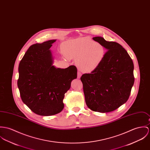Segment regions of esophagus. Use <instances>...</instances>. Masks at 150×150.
<instances>
[{
	"mask_svg": "<svg viewBox=\"0 0 150 150\" xmlns=\"http://www.w3.org/2000/svg\"><path fill=\"white\" fill-rule=\"evenodd\" d=\"M82 74L81 73L80 71H79L78 72H77V78H79V79H80V77H81V76Z\"/></svg>",
	"mask_w": 150,
	"mask_h": 150,
	"instance_id": "34e87169",
	"label": "esophagus"
}]
</instances>
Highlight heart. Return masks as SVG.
Instances as JSON below:
<instances>
[{"label": "heart", "instance_id": "1", "mask_svg": "<svg viewBox=\"0 0 150 150\" xmlns=\"http://www.w3.org/2000/svg\"><path fill=\"white\" fill-rule=\"evenodd\" d=\"M63 50L69 58L77 59L78 67L85 72H91L97 68L106 55L104 46L90 37L68 41L64 44Z\"/></svg>", "mask_w": 150, "mask_h": 150}]
</instances>
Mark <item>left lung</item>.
<instances>
[{
	"mask_svg": "<svg viewBox=\"0 0 150 150\" xmlns=\"http://www.w3.org/2000/svg\"><path fill=\"white\" fill-rule=\"evenodd\" d=\"M106 49L100 65L91 73L82 75L85 103L89 109L101 113L113 111L128 100L134 83V63L122 45L93 38Z\"/></svg>",
	"mask_w": 150,
	"mask_h": 150,
	"instance_id": "1",
	"label": "left lung"
}]
</instances>
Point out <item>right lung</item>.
<instances>
[{
    "label": "right lung",
    "mask_w": 150,
    "mask_h": 150,
    "mask_svg": "<svg viewBox=\"0 0 150 150\" xmlns=\"http://www.w3.org/2000/svg\"><path fill=\"white\" fill-rule=\"evenodd\" d=\"M55 41L30 46L18 68L17 83L21 99L34 113L41 116H52L62 111L65 93L71 81L77 78L75 66L60 69L53 65L49 49Z\"/></svg>",
    "instance_id": "obj_1"
}]
</instances>
